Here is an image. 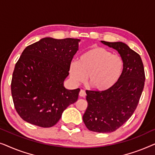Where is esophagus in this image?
<instances>
[{"mask_svg":"<svg viewBox=\"0 0 155 155\" xmlns=\"http://www.w3.org/2000/svg\"><path fill=\"white\" fill-rule=\"evenodd\" d=\"M79 95L80 97H85L86 95V93H85V91H84V90H80V92H79Z\"/></svg>","mask_w":155,"mask_h":155,"instance_id":"1","label":"esophagus"}]
</instances>
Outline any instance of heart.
<instances>
[{
  "label": "heart",
  "mask_w": 155,
  "mask_h": 155,
  "mask_svg": "<svg viewBox=\"0 0 155 155\" xmlns=\"http://www.w3.org/2000/svg\"><path fill=\"white\" fill-rule=\"evenodd\" d=\"M124 61L119 55L101 47H93L80 56L79 61H72L69 75L76 84L85 81L99 91L107 90L114 85L121 75Z\"/></svg>",
  "instance_id": "b5f03b06"
}]
</instances>
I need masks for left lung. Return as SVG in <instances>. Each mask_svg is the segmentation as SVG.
Segmentation results:
<instances>
[{"label": "left lung", "instance_id": "8db88e82", "mask_svg": "<svg viewBox=\"0 0 155 155\" xmlns=\"http://www.w3.org/2000/svg\"><path fill=\"white\" fill-rule=\"evenodd\" d=\"M113 48L124 61L118 81L104 91H86L87 107L83 121L87 129L97 133H111L119 128L136 109L145 85V75L140 55L123 42L101 41Z\"/></svg>", "mask_w": 155, "mask_h": 155}]
</instances>
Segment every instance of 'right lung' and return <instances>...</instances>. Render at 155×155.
<instances>
[{"mask_svg": "<svg viewBox=\"0 0 155 155\" xmlns=\"http://www.w3.org/2000/svg\"><path fill=\"white\" fill-rule=\"evenodd\" d=\"M80 41L46 37L23 51L12 73L11 94L16 111L25 121L49 128L78 100L80 89L67 90L63 81Z\"/></svg>", "mask_w": 155, "mask_h": 155, "instance_id": "right-lung-1", "label": "right lung"}]
</instances>
